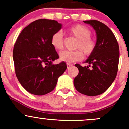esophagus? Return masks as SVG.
<instances>
[{"mask_svg":"<svg viewBox=\"0 0 129 129\" xmlns=\"http://www.w3.org/2000/svg\"><path fill=\"white\" fill-rule=\"evenodd\" d=\"M72 64H71V63H67V67L68 69L70 68L71 67H72Z\"/></svg>","mask_w":129,"mask_h":129,"instance_id":"34e87169","label":"esophagus"}]
</instances>
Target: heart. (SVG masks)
I'll return each mask as SVG.
<instances>
[{
	"label": "heart",
	"instance_id": "1",
	"mask_svg": "<svg viewBox=\"0 0 129 129\" xmlns=\"http://www.w3.org/2000/svg\"><path fill=\"white\" fill-rule=\"evenodd\" d=\"M69 33L78 40L75 45L74 51L64 50L60 53L59 58L61 61L71 63L82 59L84 54L86 56L90 55L96 47L95 40L90 37L92 35L90 30L82 25H75L69 29ZM63 34L62 31H57L51 37V44L57 50H61L63 47Z\"/></svg>",
	"mask_w": 129,
	"mask_h": 129
}]
</instances>
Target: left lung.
Returning a JSON list of instances; mask_svg holds the SVG:
<instances>
[{"instance_id": "8db88e82", "label": "left lung", "mask_w": 129, "mask_h": 129, "mask_svg": "<svg viewBox=\"0 0 129 129\" xmlns=\"http://www.w3.org/2000/svg\"><path fill=\"white\" fill-rule=\"evenodd\" d=\"M95 30L96 47L82 67L75 64L79 74L74 80L75 89L88 96L105 92L116 77L119 61V47L111 30L98 20H85Z\"/></svg>"}]
</instances>
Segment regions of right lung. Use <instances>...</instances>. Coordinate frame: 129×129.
I'll return each instance as SVG.
<instances>
[{
	"instance_id": "1",
	"label": "right lung",
	"mask_w": 129,
	"mask_h": 129,
	"mask_svg": "<svg viewBox=\"0 0 129 129\" xmlns=\"http://www.w3.org/2000/svg\"><path fill=\"white\" fill-rule=\"evenodd\" d=\"M55 20L39 19L24 28L13 50L15 74L22 86L36 95L52 92L67 69L66 62L54 65L59 58L51 37L62 28Z\"/></svg>"
}]
</instances>
